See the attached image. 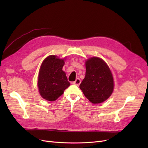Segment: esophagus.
Returning a JSON list of instances; mask_svg holds the SVG:
<instances>
[{
    "instance_id": "1",
    "label": "esophagus",
    "mask_w": 148,
    "mask_h": 148,
    "mask_svg": "<svg viewBox=\"0 0 148 148\" xmlns=\"http://www.w3.org/2000/svg\"><path fill=\"white\" fill-rule=\"evenodd\" d=\"M80 83H81V80H80V79L78 78V79H77L75 80V81H74V82H73V84H75V85H76V86H79Z\"/></svg>"
}]
</instances>
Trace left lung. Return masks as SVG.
<instances>
[{"instance_id": "obj_1", "label": "left lung", "mask_w": 148, "mask_h": 148, "mask_svg": "<svg viewBox=\"0 0 148 148\" xmlns=\"http://www.w3.org/2000/svg\"><path fill=\"white\" fill-rule=\"evenodd\" d=\"M80 88L93 104L101 103L110 97L114 89L113 78L102 59L92 57L86 61V75Z\"/></svg>"}]
</instances>
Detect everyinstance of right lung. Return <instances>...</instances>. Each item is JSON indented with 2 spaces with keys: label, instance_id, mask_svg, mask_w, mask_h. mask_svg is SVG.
<instances>
[{
  "label": "right lung",
  "instance_id": "1",
  "mask_svg": "<svg viewBox=\"0 0 148 148\" xmlns=\"http://www.w3.org/2000/svg\"><path fill=\"white\" fill-rule=\"evenodd\" d=\"M64 64V59L54 55L48 56L42 62L38 75V87L44 99L54 101L70 85L65 73L62 70Z\"/></svg>",
  "mask_w": 148,
  "mask_h": 148
}]
</instances>
